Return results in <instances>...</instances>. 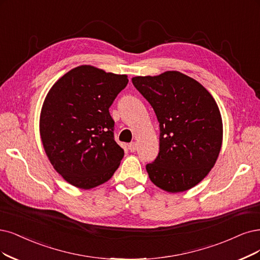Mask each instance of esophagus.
<instances>
[{
    "label": "esophagus",
    "mask_w": 260,
    "mask_h": 260,
    "mask_svg": "<svg viewBox=\"0 0 260 260\" xmlns=\"http://www.w3.org/2000/svg\"><path fill=\"white\" fill-rule=\"evenodd\" d=\"M128 149L131 152H135L137 150V143L136 142H131L129 146H128Z\"/></svg>",
    "instance_id": "obj_1"
}]
</instances>
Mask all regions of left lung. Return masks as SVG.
Returning a JSON list of instances; mask_svg holds the SVG:
<instances>
[{
  "mask_svg": "<svg viewBox=\"0 0 260 260\" xmlns=\"http://www.w3.org/2000/svg\"><path fill=\"white\" fill-rule=\"evenodd\" d=\"M132 81L159 123L158 156L146 167L150 180L168 193L190 189L213 168L222 148L223 121L215 100L203 84L177 71Z\"/></svg>",
  "mask_w": 260,
  "mask_h": 260,
  "instance_id": "1",
  "label": "left lung"
}]
</instances>
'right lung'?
<instances>
[{"label":"right lung","mask_w":260,"mask_h":260,"mask_svg":"<svg viewBox=\"0 0 260 260\" xmlns=\"http://www.w3.org/2000/svg\"><path fill=\"white\" fill-rule=\"evenodd\" d=\"M127 82V75L80 65L47 93L40 117L41 139L51 165L70 184L91 189L119 168L124 151L113 139L109 107Z\"/></svg>","instance_id":"add662e5"}]
</instances>
